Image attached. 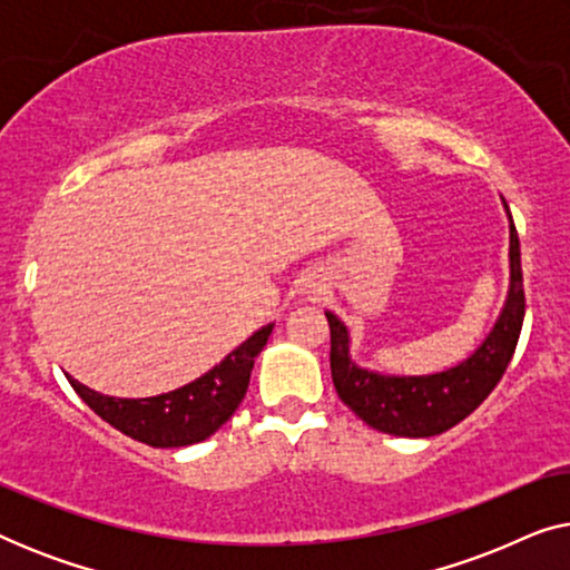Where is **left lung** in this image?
Returning a JSON list of instances; mask_svg holds the SVG:
<instances>
[{"label":"left lung","instance_id":"1","mask_svg":"<svg viewBox=\"0 0 570 570\" xmlns=\"http://www.w3.org/2000/svg\"><path fill=\"white\" fill-rule=\"evenodd\" d=\"M503 209L509 215V293L485 340L462 363L446 371L423 373V376L363 368L350 355L353 340L345 322L332 311H324L332 332L330 365L334 389L365 425L389 435H404V439H431L462 423L501 381L517 350L521 324H524L519 236L505 199Z\"/></svg>","mask_w":570,"mask_h":570}]
</instances>
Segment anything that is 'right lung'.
<instances>
[{"label":"right lung","instance_id":"obj_1","mask_svg":"<svg viewBox=\"0 0 570 570\" xmlns=\"http://www.w3.org/2000/svg\"><path fill=\"white\" fill-rule=\"evenodd\" d=\"M272 330L275 324L256 330L207 373L166 394L119 400V396L92 392L72 376L67 379L96 415L129 439L142 441L153 449L191 446L209 439L238 410L252 379L254 357L267 345Z\"/></svg>","mask_w":570,"mask_h":570}]
</instances>
